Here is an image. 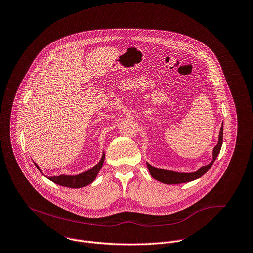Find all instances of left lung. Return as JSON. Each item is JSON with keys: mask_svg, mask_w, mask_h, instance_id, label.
<instances>
[{"mask_svg": "<svg viewBox=\"0 0 253 253\" xmlns=\"http://www.w3.org/2000/svg\"><path fill=\"white\" fill-rule=\"evenodd\" d=\"M222 137H223V125H221L219 136H218V143L217 145L213 148V153H212V161L206 166H203L201 169L195 173H177L173 171H166L162 169H158V168L152 167L150 164L147 163V167L149 169V172L151 176L156 179L157 181L164 183V184H169V185H176V184H182V183H187L191 182L194 180L199 179L203 175H205L209 170L210 168L212 166L213 162L215 161L217 155L220 152V148L222 145Z\"/></svg>", "mask_w": 253, "mask_h": 253, "instance_id": "1", "label": "left lung"}]
</instances>
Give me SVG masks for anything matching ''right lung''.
I'll list each match as a JSON object with an SVG mask.
<instances>
[{
    "instance_id": "obj_1",
    "label": "right lung",
    "mask_w": 253,
    "mask_h": 253,
    "mask_svg": "<svg viewBox=\"0 0 253 253\" xmlns=\"http://www.w3.org/2000/svg\"><path fill=\"white\" fill-rule=\"evenodd\" d=\"M104 158H105V155L103 154L100 162L96 166H94L92 169H90L89 171H87L85 173H82L77 176H63L62 175V176H58V177H48V180H50L51 182H53L57 185H60L62 187H67V188L85 187L95 180L98 172L100 171L101 167L103 165ZM36 166L40 171L39 166L37 164H36Z\"/></svg>"
}]
</instances>
